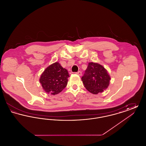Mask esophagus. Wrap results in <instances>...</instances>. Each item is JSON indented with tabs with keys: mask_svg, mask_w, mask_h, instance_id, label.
<instances>
[{
	"mask_svg": "<svg viewBox=\"0 0 146 146\" xmlns=\"http://www.w3.org/2000/svg\"><path fill=\"white\" fill-rule=\"evenodd\" d=\"M76 74L79 75V76H81L82 75V72H80V71H78V72H76Z\"/></svg>",
	"mask_w": 146,
	"mask_h": 146,
	"instance_id": "1",
	"label": "esophagus"
}]
</instances>
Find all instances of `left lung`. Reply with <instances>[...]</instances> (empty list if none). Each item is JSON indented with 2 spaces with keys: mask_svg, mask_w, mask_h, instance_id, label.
Returning a JSON list of instances; mask_svg holds the SVG:
<instances>
[{
  "mask_svg": "<svg viewBox=\"0 0 146 146\" xmlns=\"http://www.w3.org/2000/svg\"><path fill=\"white\" fill-rule=\"evenodd\" d=\"M111 77L107 70L97 63H89L87 69L82 78L85 88L93 94L106 90L110 85Z\"/></svg>",
  "mask_w": 146,
  "mask_h": 146,
  "instance_id": "1",
  "label": "left lung"
}]
</instances>
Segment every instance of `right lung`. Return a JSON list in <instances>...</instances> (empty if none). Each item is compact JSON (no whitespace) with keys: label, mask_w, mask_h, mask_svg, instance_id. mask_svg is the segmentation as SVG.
I'll use <instances>...</instances> for the list:
<instances>
[{"label":"right lung","mask_w":146,"mask_h":146,"mask_svg":"<svg viewBox=\"0 0 146 146\" xmlns=\"http://www.w3.org/2000/svg\"><path fill=\"white\" fill-rule=\"evenodd\" d=\"M70 77L67 70L57 62L48 67L42 73L39 81L42 89L48 94L55 95L66 88Z\"/></svg>","instance_id":"1"}]
</instances>
